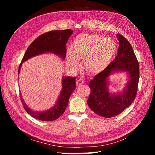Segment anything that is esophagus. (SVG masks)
I'll return each instance as SVG.
<instances>
[{
	"label": "esophagus",
	"mask_w": 155,
	"mask_h": 155,
	"mask_svg": "<svg viewBox=\"0 0 155 155\" xmlns=\"http://www.w3.org/2000/svg\"><path fill=\"white\" fill-rule=\"evenodd\" d=\"M84 83V80L82 79H79L76 81V85L77 86H81Z\"/></svg>",
	"instance_id": "obj_1"
}]
</instances>
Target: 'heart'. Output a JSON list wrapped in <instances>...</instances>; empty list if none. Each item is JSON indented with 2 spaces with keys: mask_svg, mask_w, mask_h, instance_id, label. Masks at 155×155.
Listing matches in <instances>:
<instances>
[{
  "mask_svg": "<svg viewBox=\"0 0 155 155\" xmlns=\"http://www.w3.org/2000/svg\"><path fill=\"white\" fill-rule=\"evenodd\" d=\"M116 50L114 42L96 34H81L74 39L72 49L67 51V67L76 71L83 67L91 74L100 73L108 67Z\"/></svg>",
  "mask_w": 155,
  "mask_h": 155,
  "instance_id": "b5f03b06",
  "label": "heart"
}]
</instances>
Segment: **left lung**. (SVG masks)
I'll use <instances>...</instances> for the list:
<instances>
[{
  "instance_id": "1",
  "label": "left lung",
  "mask_w": 155,
  "mask_h": 155,
  "mask_svg": "<svg viewBox=\"0 0 155 155\" xmlns=\"http://www.w3.org/2000/svg\"><path fill=\"white\" fill-rule=\"evenodd\" d=\"M119 41L118 54L104 71L89 82L91 94L87 100L90 109L105 118H112L121 113L133 102L137 96L139 80V63L132 46L125 37L117 34ZM126 71L128 81L122 93H110L107 78L114 72Z\"/></svg>"
}]
</instances>
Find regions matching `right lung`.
<instances>
[{
    "instance_id": "add662e5",
    "label": "right lung",
    "mask_w": 155,
    "mask_h": 155,
    "mask_svg": "<svg viewBox=\"0 0 155 155\" xmlns=\"http://www.w3.org/2000/svg\"><path fill=\"white\" fill-rule=\"evenodd\" d=\"M72 30H54L45 33L41 35L32 42L27 48L23 57L22 61L18 67V74L20 73L22 63L34 56L45 53H52L57 55L64 59L66 56L67 44L69 37L72 34ZM76 88V78L75 77H63L62 90L61 91L58 100L51 109L43 111H34L26 105L21 95V100L26 111L33 118L41 121H54L61 116L68 105V100L71 94Z\"/></svg>"
}]
</instances>
